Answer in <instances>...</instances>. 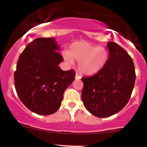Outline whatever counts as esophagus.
I'll use <instances>...</instances> for the list:
<instances>
[{
  "mask_svg": "<svg viewBox=\"0 0 147 147\" xmlns=\"http://www.w3.org/2000/svg\"><path fill=\"white\" fill-rule=\"evenodd\" d=\"M75 79H76V80H80V79H81V76H80V75H79L78 74H76V75H75Z\"/></svg>",
  "mask_w": 147,
  "mask_h": 147,
  "instance_id": "1",
  "label": "esophagus"
}]
</instances>
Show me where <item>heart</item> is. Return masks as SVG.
<instances>
[{
    "label": "heart",
    "mask_w": 147,
    "mask_h": 147,
    "mask_svg": "<svg viewBox=\"0 0 147 147\" xmlns=\"http://www.w3.org/2000/svg\"><path fill=\"white\" fill-rule=\"evenodd\" d=\"M107 50L86 42H77L70 45L64 59L68 63L78 61V70L86 75L97 74L104 68L108 61Z\"/></svg>",
    "instance_id": "b5f03b06"
}]
</instances>
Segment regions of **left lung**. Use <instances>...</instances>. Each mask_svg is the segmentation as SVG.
I'll return each instance as SVG.
<instances>
[{
	"mask_svg": "<svg viewBox=\"0 0 147 147\" xmlns=\"http://www.w3.org/2000/svg\"><path fill=\"white\" fill-rule=\"evenodd\" d=\"M109 57L102 70L82 78V100L93 116L104 118L118 113L126 105L135 82L133 61L127 51L114 42H108Z\"/></svg>",
	"mask_w": 147,
	"mask_h": 147,
	"instance_id": "8db88e82",
	"label": "left lung"
}]
</instances>
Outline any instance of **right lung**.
<instances>
[{"label":"right lung","mask_w":147,"mask_h":147,"mask_svg":"<svg viewBox=\"0 0 147 147\" xmlns=\"http://www.w3.org/2000/svg\"><path fill=\"white\" fill-rule=\"evenodd\" d=\"M60 47L54 38H37L26 47L14 72V86L20 100L31 112L49 115L61 107L63 93L75 72L63 71Z\"/></svg>","instance_id":"add662e5"}]
</instances>
